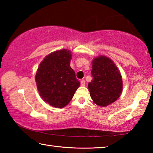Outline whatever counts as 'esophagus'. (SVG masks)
Wrapping results in <instances>:
<instances>
[{
    "mask_svg": "<svg viewBox=\"0 0 153 153\" xmlns=\"http://www.w3.org/2000/svg\"><path fill=\"white\" fill-rule=\"evenodd\" d=\"M81 86H85V80L84 79H82L81 80Z\"/></svg>",
    "mask_w": 153,
    "mask_h": 153,
    "instance_id": "1",
    "label": "esophagus"
}]
</instances>
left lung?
<instances>
[{
  "label": "left lung",
  "mask_w": 153,
  "mask_h": 153,
  "mask_svg": "<svg viewBox=\"0 0 153 153\" xmlns=\"http://www.w3.org/2000/svg\"><path fill=\"white\" fill-rule=\"evenodd\" d=\"M91 74L92 79L89 82L88 89L95 104L106 107L120 97L122 91V78L111 59L105 56L95 58Z\"/></svg>",
  "instance_id": "obj_1"
}]
</instances>
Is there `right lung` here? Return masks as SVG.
<instances>
[{
    "label": "right lung",
    "instance_id": "1",
    "mask_svg": "<svg viewBox=\"0 0 153 153\" xmlns=\"http://www.w3.org/2000/svg\"><path fill=\"white\" fill-rule=\"evenodd\" d=\"M71 59L69 51H55L46 56L38 68L35 79L38 92L52 107L66 106L80 85L70 67Z\"/></svg>",
    "mask_w": 153,
    "mask_h": 153
}]
</instances>
